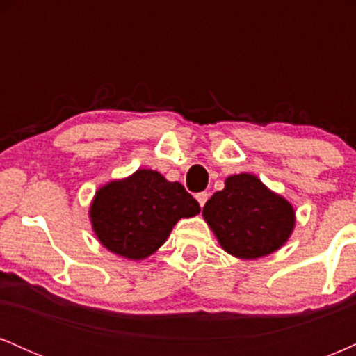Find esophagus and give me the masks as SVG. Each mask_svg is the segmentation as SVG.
Masks as SVG:
<instances>
[{
	"label": "esophagus",
	"instance_id": "34e87169",
	"mask_svg": "<svg viewBox=\"0 0 356 356\" xmlns=\"http://www.w3.org/2000/svg\"><path fill=\"white\" fill-rule=\"evenodd\" d=\"M195 199H197V202L201 204V207H204V204H206L207 199H209V194H207V192H199V194L195 195Z\"/></svg>",
	"mask_w": 356,
	"mask_h": 356
}]
</instances>
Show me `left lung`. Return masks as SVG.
<instances>
[{"instance_id": "obj_1", "label": "left lung", "mask_w": 356, "mask_h": 356, "mask_svg": "<svg viewBox=\"0 0 356 356\" xmlns=\"http://www.w3.org/2000/svg\"><path fill=\"white\" fill-rule=\"evenodd\" d=\"M224 251L241 259H257L275 252L295 227V209L256 175L238 174L226 179L202 209Z\"/></svg>"}]
</instances>
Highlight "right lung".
<instances>
[{
  "label": "right lung",
  "instance_id": "obj_1",
  "mask_svg": "<svg viewBox=\"0 0 356 356\" xmlns=\"http://www.w3.org/2000/svg\"><path fill=\"white\" fill-rule=\"evenodd\" d=\"M201 206L184 189L150 169L100 187L90 207L93 231L108 251L127 259H144L157 251L181 218Z\"/></svg>",
  "mask_w": 356,
  "mask_h": 356
}]
</instances>
